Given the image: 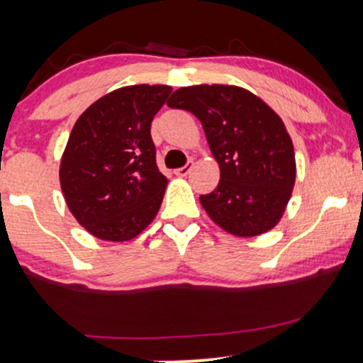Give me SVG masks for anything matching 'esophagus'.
<instances>
[{
    "mask_svg": "<svg viewBox=\"0 0 363 363\" xmlns=\"http://www.w3.org/2000/svg\"><path fill=\"white\" fill-rule=\"evenodd\" d=\"M193 162H187V164L184 165V167H181V169H176V176H179V177H186L187 174L191 172V169H193Z\"/></svg>",
    "mask_w": 363,
    "mask_h": 363,
    "instance_id": "34e87169",
    "label": "esophagus"
}]
</instances>
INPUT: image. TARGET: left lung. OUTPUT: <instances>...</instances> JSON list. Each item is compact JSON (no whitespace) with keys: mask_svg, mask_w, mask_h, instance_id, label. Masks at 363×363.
Instances as JSON below:
<instances>
[{"mask_svg":"<svg viewBox=\"0 0 363 363\" xmlns=\"http://www.w3.org/2000/svg\"><path fill=\"white\" fill-rule=\"evenodd\" d=\"M169 107L201 121L220 182L199 196L228 234L254 237L280 222L295 184V153L280 116L249 90L234 85L182 86Z\"/></svg>","mask_w":363,"mask_h":363,"instance_id":"1","label":"left lung"}]
</instances>
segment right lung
<instances>
[{
    "label": "right lung",
    "mask_w": 363,
    "mask_h": 363,
    "mask_svg": "<svg viewBox=\"0 0 363 363\" xmlns=\"http://www.w3.org/2000/svg\"><path fill=\"white\" fill-rule=\"evenodd\" d=\"M169 85H131L104 95L78 118L61 158L66 205L102 240H131L152 223L167 177L157 167L150 128Z\"/></svg>",
    "instance_id": "right-lung-1"
}]
</instances>
